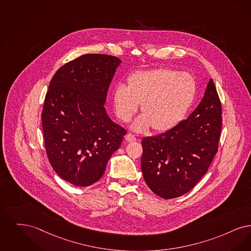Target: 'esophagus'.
Here are the masks:
<instances>
[{
    "label": "esophagus",
    "instance_id": "obj_1",
    "mask_svg": "<svg viewBox=\"0 0 251 251\" xmlns=\"http://www.w3.org/2000/svg\"><path fill=\"white\" fill-rule=\"evenodd\" d=\"M126 142H136V141H137V138H136L135 135H133V134H131V133H128V134H126Z\"/></svg>",
    "mask_w": 251,
    "mask_h": 251
}]
</instances>
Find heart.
Instances as JSON below:
<instances>
[{
	"mask_svg": "<svg viewBox=\"0 0 251 251\" xmlns=\"http://www.w3.org/2000/svg\"><path fill=\"white\" fill-rule=\"evenodd\" d=\"M195 95L196 82L190 74L159 67L132 74L127 86L121 83L115 88L113 104L119 119L127 123L142 103L143 113L133 123L134 130L153 126L166 131L184 118Z\"/></svg>",
	"mask_w": 251,
	"mask_h": 251,
	"instance_id": "heart-1",
	"label": "heart"
}]
</instances>
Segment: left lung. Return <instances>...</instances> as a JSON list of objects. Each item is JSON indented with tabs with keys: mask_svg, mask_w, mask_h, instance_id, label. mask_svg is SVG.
<instances>
[{
	"mask_svg": "<svg viewBox=\"0 0 251 251\" xmlns=\"http://www.w3.org/2000/svg\"><path fill=\"white\" fill-rule=\"evenodd\" d=\"M222 108L211 78L204 97L186 120L142 139V171L149 188L166 200L191 190L218 152Z\"/></svg>",
	"mask_w": 251,
	"mask_h": 251,
	"instance_id": "obj_1",
	"label": "left lung"
}]
</instances>
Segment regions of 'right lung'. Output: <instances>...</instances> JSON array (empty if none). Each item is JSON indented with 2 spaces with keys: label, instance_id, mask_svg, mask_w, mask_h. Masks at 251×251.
I'll return each instance as SVG.
<instances>
[{
  "label": "right lung",
  "instance_id": "1",
  "mask_svg": "<svg viewBox=\"0 0 251 251\" xmlns=\"http://www.w3.org/2000/svg\"><path fill=\"white\" fill-rule=\"evenodd\" d=\"M120 64L111 55H81L50 80L41 115L45 148L55 173L72 185L98 182L126 134L104 107Z\"/></svg>",
  "mask_w": 251,
  "mask_h": 251
}]
</instances>
